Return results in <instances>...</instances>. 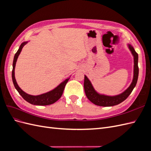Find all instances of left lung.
Listing matches in <instances>:
<instances>
[{
  "instance_id": "obj_1",
  "label": "left lung",
  "mask_w": 151,
  "mask_h": 151,
  "mask_svg": "<svg viewBox=\"0 0 151 151\" xmlns=\"http://www.w3.org/2000/svg\"><path fill=\"white\" fill-rule=\"evenodd\" d=\"M129 48L133 54L134 57V79L132 83L125 91L123 93L115 96H108L99 94L96 92L93 87L91 84V82L86 76H84V88L85 93L87 98L89 99L93 103L100 106H112L118 104L125 100L130 93L132 92L134 88L135 87L137 82L139 76V67H138V54L134 48L129 45Z\"/></svg>"
}]
</instances>
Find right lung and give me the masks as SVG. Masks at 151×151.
Returning <instances> with one entry per match:
<instances>
[{
    "mask_svg": "<svg viewBox=\"0 0 151 151\" xmlns=\"http://www.w3.org/2000/svg\"><path fill=\"white\" fill-rule=\"evenodd\" d=\"M26 43L27 42H24V43H22L21 45L19 48L18 49L17 52L15 54L14 58L13 64H12L13 67H12V78L14 86L15 88L18 91V93H19V94L22 98H23L24 99L26 100L27 102H28L34 105H40V106H45V105L52 104L54 103H55L61 98L63 92V90H64L65 86L67 83L68 80H69V79H67L58 87H57L55 89H54L53 90L50 91V92L47 93H45L38 96H32L24 93V91L19 88V86L17 85L16 83L15 76H14V69H15L16 63L17 61V57L20 54L22 48H23V47Z\"/></svg>",
    "mask_w": 151,
    "mask_h": 151,
    "instance_id": "right-lung-1",
    "label": "right lung"
}]
</instances>
